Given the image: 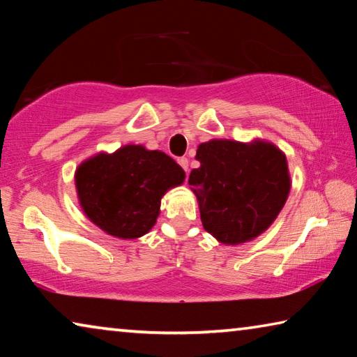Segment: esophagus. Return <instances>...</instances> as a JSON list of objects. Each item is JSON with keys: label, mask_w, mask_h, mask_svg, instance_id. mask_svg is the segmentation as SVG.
Segmentation results:
<instances>
[{"label": "esophagus", "mask_w": 357, "mask_h": 357, "mask_svg": "<svg viewBox=\"0 0 357 357\" xmlns=\"http://www.w3.org/2000/svg\"><path fill=\"white\" fill-rule=\"evenodd\" d=\"M178 164L181 165V168H183L184 172L189 170V159H187V157H179Z\"/></svg>", "instance_id": "esophagus-1"}]
</instances>
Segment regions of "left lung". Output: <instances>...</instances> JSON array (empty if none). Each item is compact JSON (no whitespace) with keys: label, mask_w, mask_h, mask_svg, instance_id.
<instances>
[{"label":"left lung","mask_w":357,"mask_h":357,"mask_svg":"<svg viewBox=\"0 0 357 357\" xmlns=\"http://www.w3.org/2000/svg\"><path fill=\"white\" fill-rule=\"evenodd\" d=\"M195 157L200 167L190 172L189 184L208 233L236 245L273 225L291 189L287 157L275 144L211 140Z\"/></svg>","instance_id":"8db88e82"}]
</instances>
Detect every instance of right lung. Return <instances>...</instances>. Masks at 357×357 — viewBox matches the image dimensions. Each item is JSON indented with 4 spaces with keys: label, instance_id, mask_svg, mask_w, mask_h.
Listing matches in <instances>:
<instances>
[{
    "label": "right lung",
    "instance_id": "add662e5",
    "mask_svg": "<svg viewBox=\"0 0 357 357\" xmlns=\"http://www.w3.org/2000/svg\"><path fill=\"white\" fill-rule=\"evenodd\" d=\"M185 173L170 155L142 144L99 153L78 165L75 187L83 213L105 233L137 239L154 227L160 200Z\"/></svg>",
    "mask_w": 357,
    "mask_h": 357
}]
</instances>
